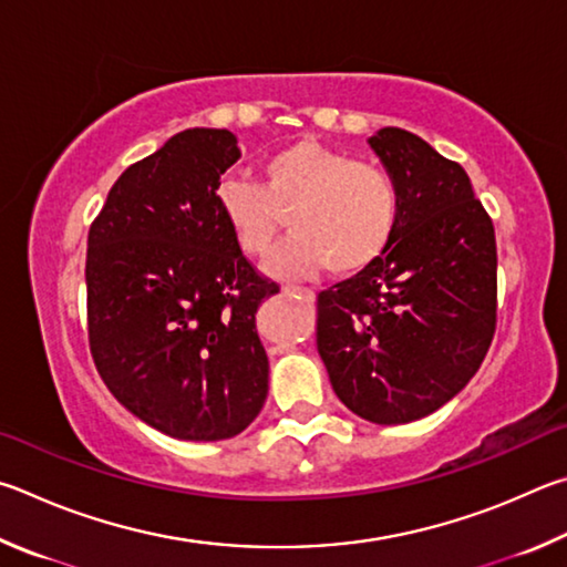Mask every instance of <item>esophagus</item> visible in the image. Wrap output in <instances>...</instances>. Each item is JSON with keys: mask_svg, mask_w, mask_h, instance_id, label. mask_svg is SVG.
I'll return each instance as SVG.
<instances>
[{"mask_svg": "<svg viewBox=\"0 0 567 567\" xmlns=\"http://www.w3.org/2000/svg\"><path fill=\"white\" fill-rule=\"evenodd\" d=\"M284 296H291V299H301L306 303H313L316 301V293L311 289H303V286H284L281 289Z\"/></svg>", "mask_w": 567, "mask_h": 567, "instance_id": "34e87169", "label": "esophagus"}]
</instances>
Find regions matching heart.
<instances>
[{
	"instance_id": "1",
	"label": "heart",
	"mask_w": 567,
	"mask_h": 567,
	"mask_svg": "<svg viewBox=\"0 0 567 567\" xmlns=\"http://www.w3.org/2000/svg\"><path fill=\"white\" fill-rule=\"evenodd\" d=\"M216 206L236 248L264 256L291 214L293 234L268 256L266 271L281 281L329 266L336 276L371 268L399 228L401 198L385 168L355 162L316 138L276 148L261 162V184L231 176Z\"/></svg>"
}]
</instances>
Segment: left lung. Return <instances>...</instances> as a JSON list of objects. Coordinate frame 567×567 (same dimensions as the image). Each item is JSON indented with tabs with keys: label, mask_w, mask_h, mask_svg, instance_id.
<instances>
[{
	"label": "left lung",
	"mask_w": 567,
	"mask_h": 567,
	"mask_svg": "<svg viewBox=\"0 0 567 567\" xmlns=\"http://www.w3.org/2000/svg\"><path fill=\"white\" fill-rule=\"evenodd\" d=\"M369 146L399 188V228L371 268L319 293L316 343L346 409L399 425L439 411L481 369L498 254L461 164L399 126Z\"/></svg>",
	"instance_id": "left-lung-1"
}]
</instances>
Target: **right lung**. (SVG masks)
Here are the masks:
<instances>
[{"label":"right lung","instance_id":"right-lung-1","mask_svg":"<svg viewBox=\"0 0 567 567\" xmlns=\"http://www.w3.org/2000/svg\"><path fill=\"white\" fill-rule=\"evenodd\" d=\"M241 158L228 128H186L116 178L89 228V346L106 389L178 441H226L268 395L254 271L216 206Z\"/></svg>","mask_w":567,"mask_h":567}]
</instances>
